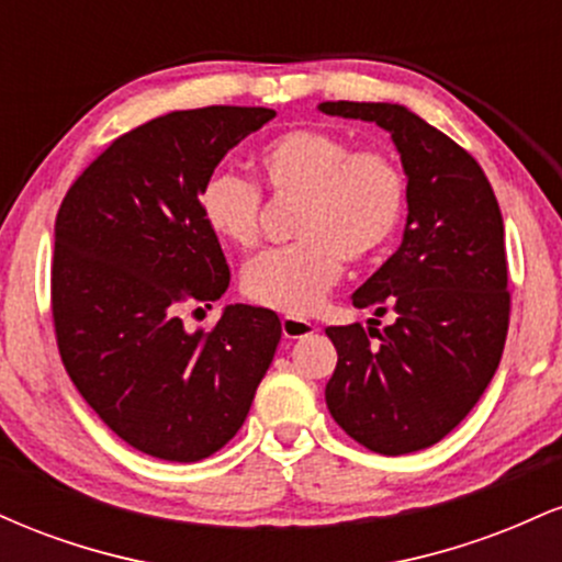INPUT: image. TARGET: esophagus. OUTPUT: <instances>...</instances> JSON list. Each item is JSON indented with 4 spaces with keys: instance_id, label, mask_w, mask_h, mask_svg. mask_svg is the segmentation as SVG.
Instances as JSON below:
<instances>
[{
    "instance_id": "esophagus-1",
    "label": "esophagus",
    "mask_w": 562,
    "mask_h": 562,
    "mask_svg": "<svg viewBox=\"0 0 562 562\" xmlns=\"http://www.w3.org/2000/svg\"><path fill=\"white\" fill-rule=\"evenodd\" d=\"M317 333V325L308 319H301V317H282V335H285L288 340H299V338H306V335Z\"/></svg>"
}]
</instances>
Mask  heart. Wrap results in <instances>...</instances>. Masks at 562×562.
<instances>
[{"mask_svg":"<svg viewBox=\"0 0 562 562\" xmlns=\"http://www.w3.org/2000/svg\"><path fill=\"white\" fill-rule=\"evenodd\" d=\"M256 169L277 198L299 200L293 237L243 269L245 299L285 314H308L344 272V259L378 256L402 224L406 179L398 160L378 147L351 150V142L325 128H288L261 145ZM200 218L218 240L254 248L261 232V192L237 173L205 179Z\"/></svg>","mask_w":562,"mask_h":562,"instance_id":"heart-1","label":"heart"}]
</instances>
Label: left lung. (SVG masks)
Listing matches in <instances>:
<instances>
[{"label": "left lung", "instance_id": "obj_1", "mask_svg": "<svg viewBox=\"0 0 562 562\" xmlns=\"http://www.w3.org/2000/svg\"><path fill=\"white\" fill-rule=\"evenodd\" d=\"M391 134L406 173L402 245L357 293L383 330L327 327L338 364L325 389L333 420L378 454L434 447L492 383L507 338L505 224L486 173L447 134L393 102H319ZM375 322V319H370Z\"/></svg>", "mask_w": 562, "mask_h": 562}]
</instances>
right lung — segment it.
I'll return each instance as SVG.
<instances>
[{
    "instance_id": "right-lung-1",
    "label": "right lung",
    "mask_w": 562,
    "mask_h": 562,
    "mask_svg": "<svg viewBox=\"0 0 562 562\" xmlns=\"http://www.w3.org/2000/svg\"><path fill=\"white\" fill-rule=\"evenodd\" d=\"M269 108L173 111L124 134L76 179L55 222L53 317L70 380L128 447L169 462L211 457L243 428L280 344L274 312L218 301L229 267L200 218L205 179L274 119Z\"/></svg>"
}]
</instances>
